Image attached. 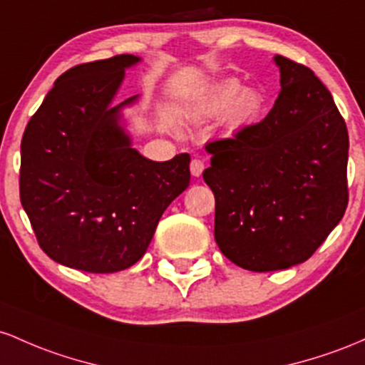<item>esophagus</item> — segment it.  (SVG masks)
<instances>
[{
  "mask_svg": "<svg viewBox=\"0 0 365 365\" xmlns=\"http://www.w3.org/2000/svg\"><path fill=\"white\" fill-rule=\"evenodd\" d=\"M190 169H191V174H193L195 178H200L205 169V163H203V160H200V158H193V160H191Z\"/></svg>",
  "mask_w": 365,
  "mask_h": 365,
  "instance_id": "obj_1",
  "label": "esophagus"
}]
</instances>
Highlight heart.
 Returning <instances> with one entry per match:
<instances>
[{
  "mask_svg": "<svg viewBox=\"0 0 365 365\" xmlns=\"http://www.w3.org/2000/svg\"><path fill=\"white\" fill-rule=\"evenodd\" d=\"M262 98L259 93L247 89L237 81L229 79L215 86L203 105V112L210 117L226 113V122L231 128H245L259 117Z\"/></svg>",
  "mask_w": 365,
  "mask_h": 365,
  "instance_id": "1",
  "label": "heart"
}]
</instances>
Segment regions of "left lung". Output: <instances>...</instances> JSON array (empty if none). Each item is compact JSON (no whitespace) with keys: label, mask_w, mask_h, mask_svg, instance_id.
<instances>
[{"label":"left lung","mask_w":365,"mask_h":365,"mask_svg":"<svg viewBox=\"0 0 365 365\" xmlns=\"http://www.w3.org/2000/svg\"><path fill=\"white\" fill-rule=\"evenodd\" d=\"M274 61L281 91L267 117L205 146L217 245L255 272L310 259L348 205V130L333 96L305 65Z\"/></svg>","instance_id":"obj_1"}]
</instances>
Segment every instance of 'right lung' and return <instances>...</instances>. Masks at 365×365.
Masks as SVG:
<instances>
[{
	"label": "right lung",
	"mask_w": 365,
	"mask_h": 365,
	"mask_svg": "<svg viewBox=\"0 0 365 365\" xmlns=\"http://www.w3.org/2000/svg\"><path fill=\"white\" fill-rule=\"evenodd\" d=\"M139 60L117 55L61 73L20 145V202L39 247L77 271L136 264L165 208L190 186V155L148 160L118 124L138 96L112 100Z\"/></svg>",
	"instance_id": "add662e5"
}]
</instances>
